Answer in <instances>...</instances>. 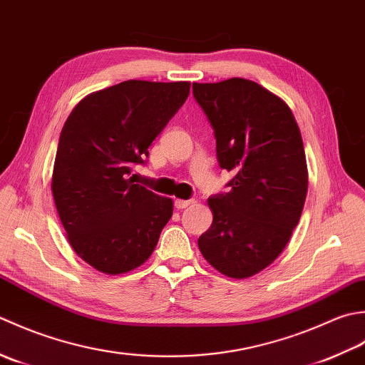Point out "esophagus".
Segmentation results:
<instances>
[{"mask_svg": "<svg viewBox=\"0 0 365 365\" xmlns=\"http://www.w3.org/2000/svg\"><path fill=\"white\" fill-rule=\"evenodd\" d=\"M192 203H193L192 200H180V198H178V200H175V207H176V210H184V207H187Z\"/></svg>", "mask_w": 365, "mask_h": 365, "instance_id": "1", "label": "esophagus"}]
</instances>
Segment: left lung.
Returning a JSON list of instances; mask_svg holds the SVG:
<instances>
[{"instance_id":"left-lung-1","label":"left lung","mask_w":365,"mask_h":365,"mask_svg":"<svg viewBox=\"0 0 365 365\" xmlns=\"http://www.w3.org/2000/svg\"><path fill=\"white\" fill-rule=\"evenodd\" d=\"M215 137L230 192L207 198L212 224L198 237L206 262L233 279L263 271L285 249L307 195V162L287 103L245 78L193 83Z\"/></svg>"}]
</instances>
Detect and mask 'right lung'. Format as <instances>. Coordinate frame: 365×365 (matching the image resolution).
Instances as JSON below:
<instances>
[{"instance_id":"right-lung-1","label":"right lung","mask_w":365,"mask_h":365,"mask_svg":"<svg viewBox=\"0 0 365 365\" xmlns=\"http://www.w3.org/2000/svg\"><path fill=\"white\" fill-rule=\"evenodd\" d=\"M189 91V81L128 80L86 96L64 123L51 192L72 249L101 272L143 264L172 217V200L130 173Z\"/></svg>"}]
</instances>
